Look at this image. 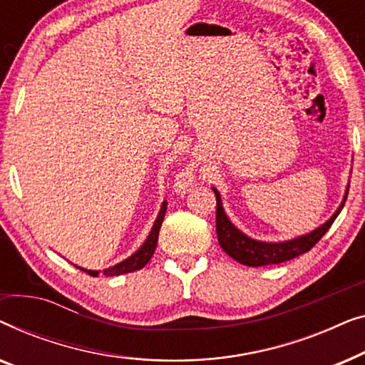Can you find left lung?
Here are the masks:
<instances>
[{
	"label": "left lung",
	"mask_w": 365,
	"mask_h": 365,
	"mask_svg": "<svg viewBox=\"0 0 365 365\" xmlns=\"http://www.w3.org/2000/svg\"><path fill=\"white\" fill-rule=\"evenodd\" d=\"M214 194H216V232L217 241L221 247L229 254L234 261L244 264V266L251 267H261V266H271V264H281L291 259L301 256V254L311 251L316 246L324 234L329 231L332 222L336 221L339 212L342 211L344 204H346L349 187L346 189V196H344L341 206L337 211L332 214V217L322 224L321 227L314 229L312 232L304 234L301 237L291 239V241L284 242H262L251 239L246 234L239 231L234 224L229 221L227 214L224 212L221 194L216 187H212Z\"/></svg>",
	"instance_id": "obj_1"
}]
</instances>
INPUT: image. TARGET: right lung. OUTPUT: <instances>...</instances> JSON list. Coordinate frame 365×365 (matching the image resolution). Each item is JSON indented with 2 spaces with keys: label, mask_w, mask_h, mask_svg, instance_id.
<instances>
[{
  "label": "right lung",
  "mask_w": 365,
  "mask_h": 365,
  "mask_svg": "<svg viewBox=\"0 0 365 365\" xmlns=\"http://www.w3.org/2000/svg\"><path fill=\"white\" fill-rule=\"evenodd\" d=\"M166 209H168V202L164 201L161 204V211H159L156 221H154V226L151 229V232H149V236H148L146 241H144L143 246L139 247L138 251L133 254V256H129L128 259H124V261L118 262L116 266H111V267L104 269L103 276H106V277L121 276V274L139 271V269H143L144 266H146V264L149 262V259L153 257L154 251H156L159 229H161V224L164 221V214H166ZM78 269H81L83 272H86V274H89V276H93V277H96L98 274H99V271H91V269H84V267H78Z\"/></svg>",
  "instance_id": "add662e5"
}]
</instances>
